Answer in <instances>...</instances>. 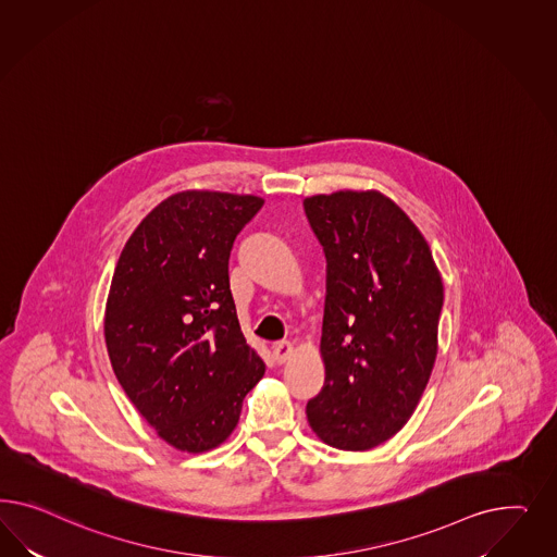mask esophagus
<instances>
[{"instance_id": "obj_1", "label": "esophagus", "mask_w": 557, "mask_h": 557, "mask_svg": "<svg viewBox=\"0 0 557 557\" xmlns=\"http://www.w3.org/2000/svg\"><path fill=\"white\" fill-rule=\"evenodd\" d=\"M292 354H294V345L289 341H280L273 345V357L277 363H286Z\"/></svg>"}]
</instances>
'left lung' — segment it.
<instances>
[{
	"label": "left lung",
	"instance_id": "obj_1",
	"mask_svg": "<svg viewBox=\"0 0 557 557\" xmlns=\"http://www.w3.org/2000/svg\"><path fill=\"white\" fill-rule=\"evenodd\" d=\"M304 212L326 257L324 386L306 417L326 445L366 451L405 426L429 384L443 282L421 231L384 194H321Z\"/></svg>",
	"mask_w": 557,
	"mask_h": 557
}]
</instances>
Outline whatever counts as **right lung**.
Returning <instances> with one entry per match:
<instances>
[{
    "instance_id": "right-lung-1",
    "label": "right lung",
    "mask_w": 557,
    "mask_h": 557,
    "mask_svg": "<svg viewBox=\"0 0 557 557\" xmlns=\"http://www.w3.org/2000/svg\"><path fill=\"white\" fill-rule=\"evenodd\" d=\"M257 196H169L120 253L103 335L120 386L157 435L202 454L235 431L265 363L243 337L228 280L236 235Z\"/></svg>"
}]
</instances>
